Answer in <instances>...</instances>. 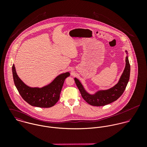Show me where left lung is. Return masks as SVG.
I'll use <instances>...</instances> for the list:
<instances>
[{
    "mask_svg": "<svg viewBox=\"0 0 147 147\" xmlns=\"http://www.w3.org/2000/svg\"><path fill=\"white\" fill-rule=\"evenodd\" d=\"M126 53H127V51ZM129 75L130 64L128 56H127L126 66L118 83L107 90H99L94 94H90L85 90L83 85L78 79L75 78V82L82 97L88 104L95 106H101L109 104L117 100L122 96L129 79Z\"/></svg>",
    "mask_w": 147,
    "mask_h": 147,
    "instance_id": "obj_1",
    "label": "left lung"
}]
</instances>
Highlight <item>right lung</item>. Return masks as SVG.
Wrapping results in <instances>:
<instances>
[{"mask_svg": "<svg viewBox=\"0 0 147 147\" xmlns=\"http://www.w3.org/2000/svg\"><path fill=\"white\" fill-rule=\"evenodd\" d=\"M12 74L14 83L21 97L29 105L44 108L52 107L58 101L64 80L70 75L69 72L61 74L50 84L39 88L24 84L17 75L14 64Z\"/></svg>", "mask_w": 147, "mask_h": 147, "instance_id": "right-lung-1", "label": "right lung"}]
</instances>
